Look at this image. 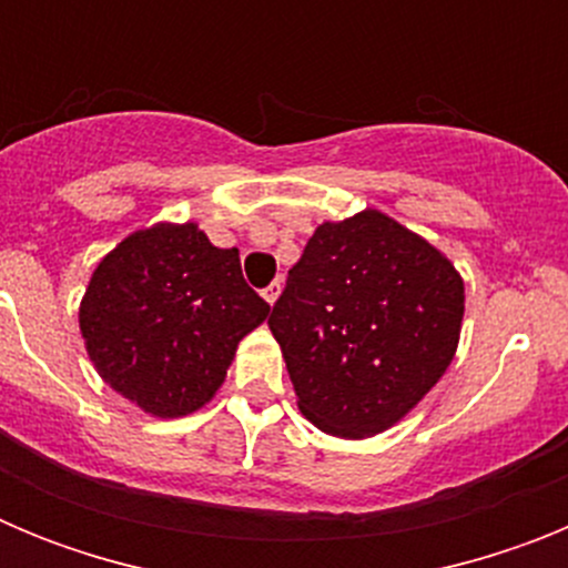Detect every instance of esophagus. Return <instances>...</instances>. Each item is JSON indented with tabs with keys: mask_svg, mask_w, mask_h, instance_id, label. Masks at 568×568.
Returning a JSON list of instances; mask_svg holds the SVG:
<instances>
[{
	"mask_svg": "<svg viewBox=\"0 0 568 568\" xmlns=\"http://www.w3.org/2000/svg\"><path fill=\"white\" fill-rule=\"evenodd\" d=\"M281 290H284V281H281V278H275V281H273V284H270V287H267V290H264V301H267L270 307H273L275 301H278Z\"/></svg>",
	"mask_w": 568,
	"mask_h": 568,
	"instance_id": "1",
	"label": "esophagus"
}]
</instances>
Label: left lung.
Listing matches in <instances>:
<instances>
[{
    "instance_id": "obj_1",
    "label": "left lung",
    "mask_w": 568,
    "mask_h": 568,
    "mask_svg": "<svg viewBox=\"0 0 568 568\" xmlns=\"http://www.w3.org/2000/svg\"><path fill=\"white\" fill-rule=\"evenodd\" d=\"M464 298L453 261L393 215L318 224L270 315L301 415L346 440L404 420L458 353Z\"/></svg>"
}]
</instances>
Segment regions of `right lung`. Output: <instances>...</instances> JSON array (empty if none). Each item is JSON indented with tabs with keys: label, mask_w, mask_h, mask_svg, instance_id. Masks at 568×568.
Instances as JSON below:
<instances>
[{
	"label": "right lung",
	"mask_w": 568,
	"mask_h": 568,
	"mask_svg": "<svg viewBox=\"0 0 568 568\" xmlns=\"http://www.w3.org/2000/svg\"><path fill=\"white\" fill-rule=\"evenodd\" d=\"M267 315L239 250L210 244L195 222H155L99 261L79 329L110 389L153 418H184L215 398L241 338Z\"/></svg>",
	"instance_id": "add662e5"
}]
</instances>
